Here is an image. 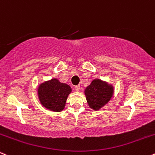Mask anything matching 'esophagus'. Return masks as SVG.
Masks as SVG:
<instances>
[{"instance_id":"esophagus-1","label":"esophagus","mask_w":155,"mask_h":155,"mask_svg":"<svg viewBox=\"0 0 155 155\" xmlns=\"http://www.w3.org/2000/svg\"><path fill=\"white\" fill-rule=\"evenodd\" d=\"M74 88H75L76 91H79L81 90V86H80V85H75V86H74Z\"/></svg>"}]
</instances>
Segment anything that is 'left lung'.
Segmentation results:
<instances>
[{"instance_id":"1","label":"left lung","mask_w":155,"mask_h":155,"mask_svg":"<svg viewBox=\"0 0 155 155\" xmlns=\"http://www.w3.org/2000/svg\"><path fill=\"white\" fill-rule=\"evenodd\" d=\"M114 86L101 79H94L84 90L87 103L94 111L101 110L114 95Z\"/></svg>"}]
</instances>
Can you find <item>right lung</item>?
<instances>
[{"label":"right lung","mask_w":155,"mask_h":155,"mask_svg":"<svg viewBox=\"0 0 155 155\" xmlns=\"http://www.w3.org/2000/svg\"><path fill=\"white\" fill-rule=\"evenodd\" d=\"M38 97L43 107L49 111L59 112L64 109L72 88L57 78L43 82L38 86Z\"/></svg>","instance_id":"add662e5"}]
</instances>
